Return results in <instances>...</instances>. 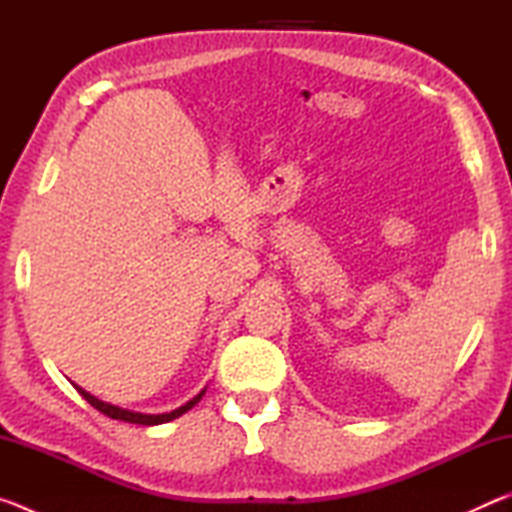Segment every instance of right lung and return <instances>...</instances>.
<instances>
[{
	"instance_id": "obj_1",
	"label": "right lung",
	"mask_w": 512,
	"mask_h": 512,
	"mask_svg": "<svg viewBox=\"0 0 512 512\" xmlns=\"http://www.w3.org/2000/svg\"><path fill=\"white\" fill-rule=\"evenodd\" d=\"M76 386V384H74ZM76 391H79L85 400H88L94 409L97 411H101L103 415H108V418H112V420H124V422H131V424H144V427H153V424H164V422H171V420H176V418H180V415L183 413H187L189 409H192L194 404H198L201 402V397L205 395V388L201 393H198L194 400H189L187 404H183V406H178L176 411H171V413H158V415H153V413H137V411H128V409H119V406H115V404H108V402H101L99 397H94V395H90L88 391H83L81 386H76Z\"/></svg>"
}]
</instances>
